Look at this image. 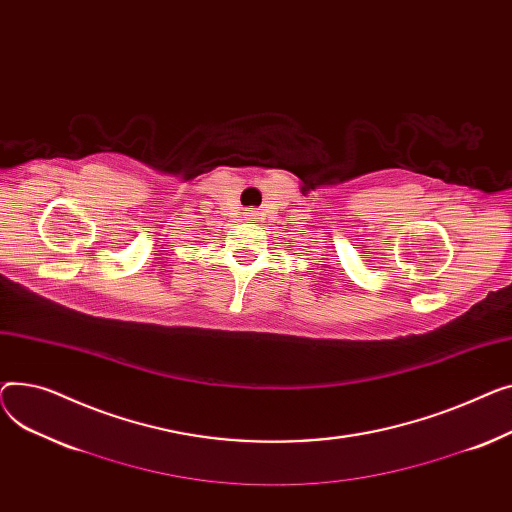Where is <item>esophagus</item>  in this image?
Here are the masks:
<instances>
[{"label": "esophagus", "mask_w": 512, "mask_h": 512, "mask_svg": "<svg viewBox=\"0 0 512 512\" xmlns=\"http://www.w3.org/2000/svg\"><path fill=\"white\" fill-rule=\"evenodd\" d=\"M244 217H246V221H254V219H256V213H254V210H248V213H246Z\"/></svg>", "instance_id": "esophagus-1"}]
</instances>
